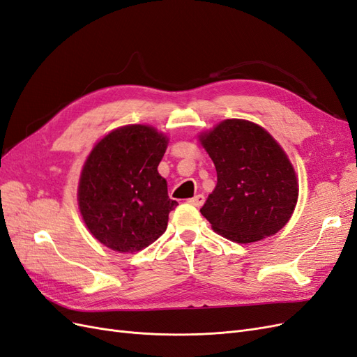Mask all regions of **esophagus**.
Returning <instances> with one entry per match:
<instances>
[{
    "instance_id": "obj_1",
    "label": "esophagus",
    "mask_w": 357,
    "mask_h": 357,
    "mask_svg": "<svg viewBox=\"0 0 357 357\" xmlns=\"http://www.w3.org/2000/svg\"><path fill=\"white\" fill-rule=\"evenodd\" d=\"M188 203H191L192 206H202L203 203H205V196L203 195H197V196H195L192 199H188Z\"/></svg>"
}]
</instances>
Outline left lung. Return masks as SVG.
Masks as SVG:
<instances>
[{
	"mask_svg": "<svg viewBox=\"0 0 357 357\" xmlns=\"http://www.w3.org/2000/svg\"><path fill=\"white\" fill-rule=\"evenodd\" d=\"M217 169V185L200 212L220 235L238 243L272 236L298 202L294 169L266 130L226 119L200 136Z\"/></svg>",
	"mask_w": 357,
	"mask_h": 357,
	"instance_id": "left-lung-1",
	"label": "left lung"
}]
</instances>
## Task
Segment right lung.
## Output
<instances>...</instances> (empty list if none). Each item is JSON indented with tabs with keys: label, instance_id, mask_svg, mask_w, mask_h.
<instances>
[{
	"label": "right lung",
	"instance_id": "right-lung-1",
	"mask_svg": "<svg viewBox=\"0 0 357 357\" xmlns=\"http://www.w3.org/2000/svg\"><path fill=\"white\" fill-rule=\"evenodd\" d=\"M167 139L148 126H127L101 139L80 175L77 200L93 236L119 252L148 247L178 206L157 170Z\"/></svg>",
	"mask_w": 357,
	"mask_h": 357
}]
</instances>
